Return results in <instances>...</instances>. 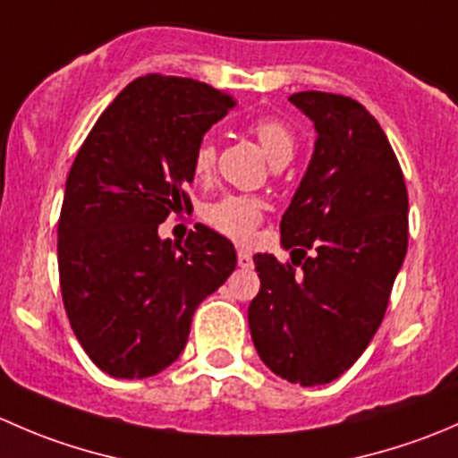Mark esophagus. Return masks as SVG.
<instances>
[{
  "mask_svg": "<svg viewBox=\"0 0 458 458\" xmlns=\"http://www.w3.org/2000/svg\"><path fill=\"white\" fill-rule=\"evenodd\" d=\"M237 263H239V267H252L255 266V261H252V255L250 252H246V250H239L237 252Z\"/></svg>",
  "mask_w": 458,
  "mask_h": 458,
  "instance_id": "34e87169",
  "label": "esophagus"
}]
</instances>
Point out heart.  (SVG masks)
<instances>
[{"instance_id":"b5f03b06","label":"heart","mask_w":458,"mask_h":458,"mask_svg":"<svg viewBox=\"0 0 458 458\" xmlns=\"http://www.w3.org/2000/svg\"><path fill=\"white\" fill-rule=\"evenodd\" d=\"M248 131L259 141V146L266 152L272 165L288 164L293 159L297 137H294L293 128L285 122L275 117L257 119L248 126ZM215 140L210 135L201 137L195 148V155H192V170H195L197 177H206L210 173L212 165H215ZM261 201L252 199V197L225 195L203 208V219L225 237L234 239V242H248L255 233L259 221H261Z\"/></svg>"}]
</instances>
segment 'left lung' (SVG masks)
<instances>
[{"instance_id":"left-lung-1","label":"left lung","mask_w":458,"mask_h":458,"mask_svg":"<svg viewBox=\"0 0 458 458\" xmlns=\"http://www.w3.org/2000/svg\"><path fill=\"white\" fill-rule=\"evenodd\" d=\"M290 104L317 132L281 216V246L301 257L288 266L255 257L261 288L248 323L261 361L310 387L339 378L381 326L408 250V191L386 132L359 101L308 90Z\"/></svg>"}]
</instances>
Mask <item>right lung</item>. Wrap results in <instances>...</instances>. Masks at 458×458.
I'll use <instances>...</instances> for the list:
<instances>
[{
	"label": "right lung",
	"mask_w": 458,
	"mask_h": 458,
	"mask_svg": "<svg viewBox=\"0 0 458 458\" xmlns=\"http://www.w3.org/2000/svg\"><path fill=\"white\" fill-rule=\"evenodd\" d=\"M234 106L188 77L146 75L101 113L66 179L57 225L64 308L81 348L114 378L155 377L186 348L197 306L237 266L215 230L159 237L192 208L197 143Z\"/></svg>",
	"instance_id": "add662e5"
}]
</instances>
